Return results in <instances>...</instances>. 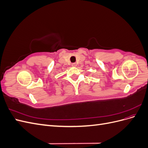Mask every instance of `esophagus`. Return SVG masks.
Returning <instances> with one entry per match:
<instances>
[{
  "mask_svg": "<svg viewBox=\"0 0 148 148\" xmlns=\"http://www.w3.org/2000/svg\"><path fill=\"white\" fill-rule=\"evenodd\" d=\"M77 64H76V63H73L72 64H71V66H77Z\"/></svg>",
  "mask_w": 148,
  "mask_h": 148,
  "instance_id": "esophagus-1",
  "label": "esophagus"
}]
</instances>
